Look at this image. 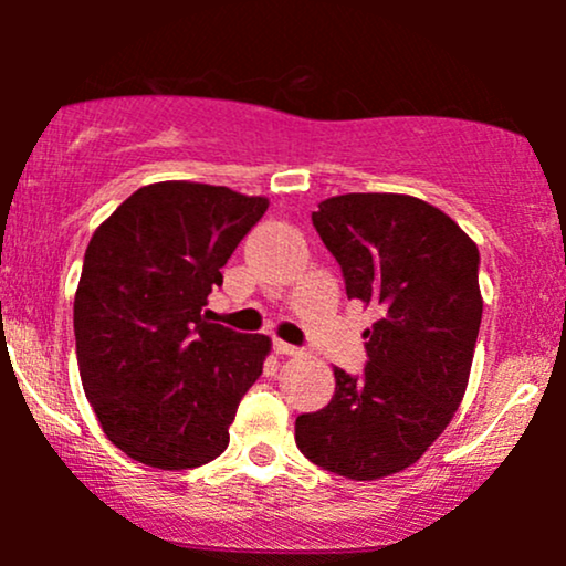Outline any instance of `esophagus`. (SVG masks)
<instances>
[{"mask_svg": "<svg viewBox=\"0 0 566 566\" xmlns=\"http://www.w3.org/2000/svg\"><path fill=\"white\" fill-rule=\"evenodd\" d=\"M274 350L279 356H301V348L290 346V343H284V340H274Z\"/></svg>", "mask_w": 566, "mask_h": 566, "instance_id": "1", "label": "esophagus"}]
</instances>
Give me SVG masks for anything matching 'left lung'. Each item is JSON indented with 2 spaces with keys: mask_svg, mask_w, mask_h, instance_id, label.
Segmentation results:
<instances>
[{
  "mask_svg": "<svg viewBox=\"0 0 566 566\" xmlns=\"http://www.w3.org/2000/svg\"><path fill=\"white\" fill-rule=\"evenodd\" d=\"M340 263L348 301L378 308L367 367H335V396L295 420L311 463L354 482L409 469L450 426L482 324L476 242L407 193H343L311 216Z\"/></svg>",
  "mask_w": 566,
  "mask_h": 566,
  "instance_id": "8db88e82",
  "label": "left lung"
}]
</instances>
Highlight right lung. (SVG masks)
I'll list each match as a JSON object with an SVG mask.
<instances>
[{
	"mask_svg": "<svg viewBox=\"0 0 566 566\" xmlns=\"http://www.w3.org/2000/svg\"><path fill=\"white\" fill-rule=\"evenodd\" d=\"M265 210V197L161 180L95 229L74 297L76 361L103 433L127 458L184 471L229 447L271 337L207 322L205 305Z\"/></svg>",
	"mask_w": 566,
	"mask_h": 566,
	"instance_id": "1",
	"label": "right lung"
}]
</instances>
